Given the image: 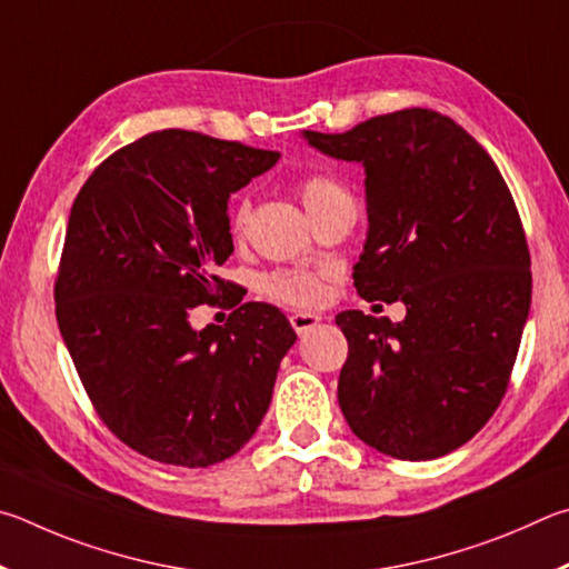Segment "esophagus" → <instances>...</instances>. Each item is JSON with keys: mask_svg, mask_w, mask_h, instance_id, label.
I'll return each instance as SVG.
<instances>
[{"mask_svg": "<svg viewBox=\"0 0 569 569\" xmlns=\"http://www.w3.org/2000/svg\"><path fill=\"white\" fill-rule=\"evenodd\" d=\"M320 320H322L320 315H310V312H295V315L290 317V325L295 327V332H297V335H305V332H310L312 327L320 325Z\"/></svg>", "mask_w": 569, "mask_h": 569, "instance_id": "1", "label": "esophagus"}]
</instances>
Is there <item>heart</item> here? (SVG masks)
<instances>
[{"instance_id": "1", "label": "heart", "mask_w": 569, "mask_h": 569, "mask_svg": "<svg viewBox=\"0 0 569 569\" xmlns=\"http://www.w3.org/2000/svg\"><path fill=\"white\" fill-rule=\"evenodd\" d=\"M295 187L312 219H320L335 207H355L350 189L330 174H305L297 179ZM249 217H252V204H249V199H239L232 209V217H229V234L237 244L244 242ZM325 272H310V269H277L264 279V292L269 300L279 305L307 310V307H317L325 300Z\"/></svg>"}]
</instances>
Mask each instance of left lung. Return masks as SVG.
Listing matches in <instances>:
<instances>
[{"instance_id":"obj_1","label":"left lung","mask_w":569,"mask_h":569,"mask_svg":"<svg viewBox=\"0 0 569 569\" xmlns=\"http://www.w3.org/2000/svg\"><path fill=\"white\" fill-rule=\"evenodd\" d=\"M305 137L365 164L370 232L355 287L407 307L397 325L335 317L350 345L337 385L345 420L397 460H435L487 425L520 350L532 272L510 187L482 144L432 109Z\"/></svg>"}]
</instances>
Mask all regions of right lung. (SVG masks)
<instances>
[{"label": "right lung", "instance_id": "add662e5", "mask_svg": "<svg viewBox=\"0 0 569 569\" xmlns=\"http://www.w3.org/2000/svg\"><path fill=\"white\" fill-rule=\"evenodd\" d=\"M279 152L162 129L99 164L69 214L54 279L59 332L109 432L149 460L209 467L257 432L297 335L214 274L234 252L227 199ZM199 303L234 306L191 330Z\"/></svg>", "mask_w": 569, "mask_h": 569}]
</instances>
